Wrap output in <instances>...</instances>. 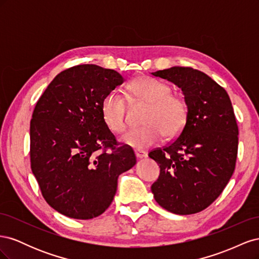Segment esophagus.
Returning <instances> with one entry per match:
<instances>
[{"label": "esophagus", "mask_w": 259, "mask_h": 259, "mask_svg": "<svg viewBox=\"0 0 259 259\" xmlns=\"http://www.w3.org/2000/svg\"><path fill=\"white\" fill-rule=\"evenodd\" d=\"M135 154L137 156V159H143V158H147L148 156V152L144 151V150H136Z\"/></svg>", "instance_id": "esophagus-1"}]
</instances>
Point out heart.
<instances>
[{"mask_svg": "<svg viewBox=\"0 0 259 259\" xmlns=\"http://www.w3.org/2000/svg\"><path fill=\"white\" fill-rule=\"evenodd\" d=\"M130 91L137 99L148 104L143 127L132 128L123 142L136 149L154 145L165 135L173 138L185 127L188 108L185 99L170 93V86L151 76H143L130 84ZM101 115L106 126L114 134L126 127V101L117 91L109 92L101 101Z\"/></svg>", "mask_w": 259, "mask_h": 259, "instance_id": "heart-1", "label": "heart"}]
</instances>
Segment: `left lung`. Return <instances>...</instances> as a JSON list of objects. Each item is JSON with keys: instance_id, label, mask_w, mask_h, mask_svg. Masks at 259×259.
Segmentation results:
<instances>
[{"instance_id": "obj_1", "label": "left lung", "mask_w": 259, "mask_h": 259, "mask_svg": "<svg viewBox=\"0 0 259 259\" xmlns=\"http://www.w3.org/2000/svg\"><path fill=\"white\" fill-rule=\"evenodd\" d=\"M152 74L179 86L188 108L178 137L149 152L161 168L151 187L153 197L170 213H199L221 195L236 168L239 128L229 95L207 74L190 67Z\"/></svg>"}]
</instances>
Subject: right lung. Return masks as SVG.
Returning <instances> with one entry per match:
<instances>
[{
    "label": "right lung",
    "mask_w": 259,
    "mask_h": 259,
    "mask_svg": "<svg viewBox=\"0 0 259 259\" xmlns=\"http://www.w3.org/2000/svg\"><path fill=\"white\" fill-rule=\"evenodd\" d=\"M123 82L112 69L79 65L60 72L37 100L30 123L31 169L45 201L62 215L103 214L117 178L137 162L101 115L104 97Z\"/></svg>",
    "instance_id": "obj_1"
}]
</instances>
